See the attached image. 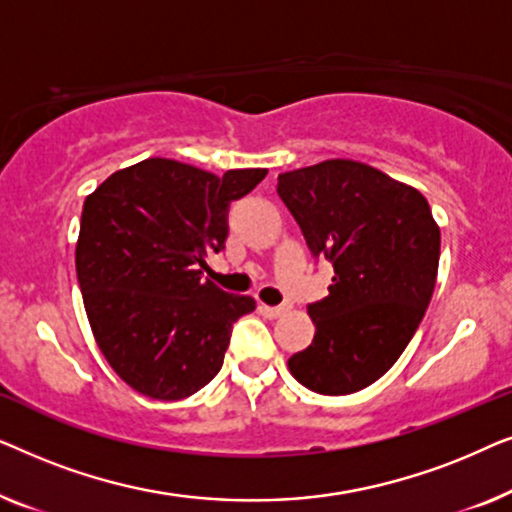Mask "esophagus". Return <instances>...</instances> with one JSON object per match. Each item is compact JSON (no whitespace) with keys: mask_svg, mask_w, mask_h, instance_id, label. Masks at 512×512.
I'll use <instances>...</instances> for the list:
<instances>
[{"mask_svg":"<svg viewBox=\"0 0 512 512\" xmlns=\"http://www.w3.org/2000/svg\"><path fill=\"white\" fill-rule=\"evenodd\" d=\"M258 310H261L268 319H277L286 312V307H282V305H258Z\"/></svg>","mask_w":512,"mask_h":512,"instance_id":"1","label":"esophagus"}]
</instances>
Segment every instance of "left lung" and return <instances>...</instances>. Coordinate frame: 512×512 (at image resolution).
<instances>
[{
  "instance_id": "left-lung-1",
  "label": "left lung",
  "mask_w": 512,
  "mask_h": 512,
  "mask_svg": "<svg viewBox=\"0 0 512 512\" xmlns=\"http://www.w3.org/2000/svg\"><path fill=\"white\" fill-rule=\"evenodd\" d=\"M277 195L335 272L328 296L307 305L317 333L289 359L291 375L317 394H354L415 335L436 286L440 230L422 193L354 160L279 174Z\"/></svg>"
}]
</instances>
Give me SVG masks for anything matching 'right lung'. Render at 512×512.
Instances as JSON below:
<instances>
[{
    "label": "right lung",
    "mask_w": 512,
    "mask_h": 512,
    "mask_svg": "<svg viewBox=\"0 0 512 512\" xmlns=\"http://www.w3.org/2000/svg\"><path fill=\"white\" fill-rule=\"evenodd\" d=\"M268 170L223 177L167 158L111 174L83 202L76 277L104 359L125 384L179 401L214 380L233 324L254 298L202 282L209 251L226 249L230 202Z\"/></svg>",
    "instance_id": "right-lung-1"
}]
</instances>
